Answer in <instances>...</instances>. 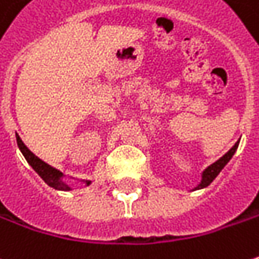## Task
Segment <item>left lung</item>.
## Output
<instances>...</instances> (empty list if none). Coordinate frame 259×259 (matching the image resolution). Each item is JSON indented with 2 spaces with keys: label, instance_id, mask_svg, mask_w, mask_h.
<instances>
[{
  "label": "left lung",
  "instance_id": "obj_1",
  "mask_svg": "<svg viewBox=\"0 0 259 259\" xmlns=\"http://www.w3.org/2000/svg\"><path fill=\"white\" fill-rule=\"evenodd\" d=\"M238 145H239V142H236L233 146H232L229 151L226 152L220 159H218L214 163H211L210 166H207L204 171H203V177H201V183L198 184V186L196 187V190H200V188H204V187H207L218 175H219V172L223 169V166L226 165V163L231 161V158L233 156V153H235V151L238 149Z\"/></svg>",
  "mask_w": 259,
  "mask_h": 259
}]
</instances>
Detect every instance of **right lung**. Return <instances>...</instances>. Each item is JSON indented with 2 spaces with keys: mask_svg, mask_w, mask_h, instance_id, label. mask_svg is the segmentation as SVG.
<instances>
[{
  "mask_svg": "<svg viewBox=\"0 0 259 259\" xmlns=\"http://www.w3.org/2000/svg\"><path fill=\"white\" fill-rule=\"evenodd\" d=\"M16 138H17L18 148H20L21 153L24 155L26 161L33 166V169H34V171H36V172L43 178V181H45L48 186L53 187V188H56V190H65V191L71 190V188L66 186L62 180H61V178H62V172H61V171H58V169L52 168L51 165H48L46 162H43L40 158H37V156H36V155H34V153L30 151L27 146L23 143V141L20 139V136H18V135L16 136ZM87 184H90V181H87Z\"/></svg>",
  "mask_w": 259,
  "mask_h": 259,
  "instance_id": "1",
  "label": "right lung"
}]
</instances>
